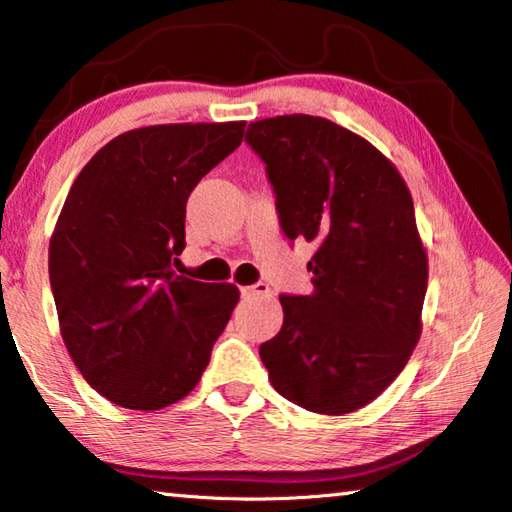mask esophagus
<instances>
[{
  "instance_id": "1",
  "label": "esophagus",
  "mask_w": 512,
  "mask_h": 512,
  "mask_svg": "<svg viewBox=\"0 0 512 512\" xmlns=\"http://www.w3.org/2000/svg\"><path fill=\"white\" fill-rule=\"evenodd\" d=\"M241 296L244 298H259V296H271V287L266 282L250 284V287H241Z\"/></svg>"
}]
</instances>
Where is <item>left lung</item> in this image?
I'll return each instance as SVG.
<instances>
[{"label": "left lung", "instance_id": "1", "mask_svg": "<svg viewBox=\"0 0 512 512\" xmlns=\"http://www.w3.org/2000/svg\"><path fill=\"white\" fill-rule=\"evenodd\" d=\"M246 142L284 235L316 244L314 291L280 296L282 329L259 345L268 379L307 411H357L393 384L422 332L429 266L409 187L368 140L323 117L259 119Z\"/></svg>", "mask_w": 512, "mask_h": 512}]
</instances>
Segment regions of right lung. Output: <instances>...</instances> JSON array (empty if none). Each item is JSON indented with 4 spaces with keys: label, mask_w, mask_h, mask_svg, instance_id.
<instances>
[{
    "label": "right lung",
    "mask_w": 512,
    "mask_h": 512,
    "mask_svg": "<svg viewBox=\"0 0 512 512\" xmlns=\"http://www.w3.org/2000/svg\"><path fill=\"white\" fill-rule=\"evenodd\" d=\"M244 128H135L97 151L69 189L49 244L51 291L69 357L112 404H176L210 363L239 289L189 280L173 266L189 194L237 149Z\"/></svg>",
    "instance_id": "add662e5"
}]
</instances>
